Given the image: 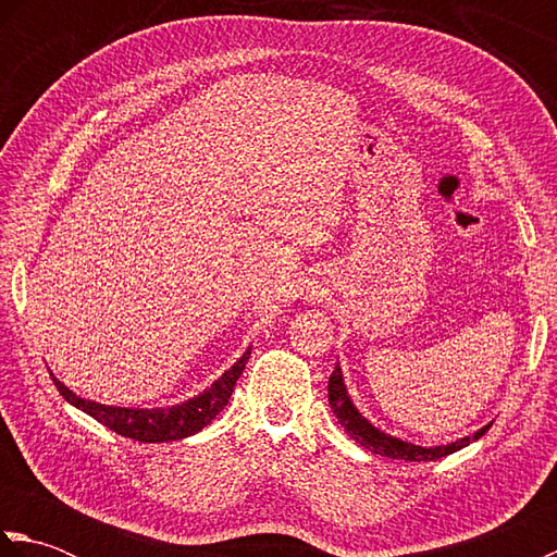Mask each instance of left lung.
<instances>
[{
    "label": "left lung",
    "mask_w": 557,
    "mask_h": 557,
    "mask_svg": "<svg viewBox=\"0 0 557 557\" xmlns=\"http://www.w3.org/2000/svg\"><path fill=\"white\" fill-rule=\"evenodd\" d=\"M327 401H330V407H333L335 417L339 419L342 425H345V431L354 437V441H357L361 447L371 449V453L381 455V457H389V459H405V461L441 459V457L457 453V449H461V447H467L471 441H479V437L491 429V425H486V429H481L474 435L461 437V441L449 443V445H437V447H421V445L397 441V437H389V435L377 431L375 425L366 421L361 413L357 411V407L351 405V399L347 395V387H345V383H342L339 366H335V371L327 381Z\"/></svg>",
    "instance_id": "1"
}]
</instances>
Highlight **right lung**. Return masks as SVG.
<instances>
[{
  "instance_id": "1",
  "label": "right lung",
  "mask_w": 557,
  "mask_h": 557,
  "mask_svg": "<svg viewBox=\"0 0 557 557\" xmlns=\"http://www.w3.org/2000/svg\"><path fill=\"white\" fill-rule=\"evenodd\" d=\"M248 357H251V349H246L244 357L236 361L230 371H224L220 381L212 383V387L206 389L203 395L170 409H124L98 405V401L83 399L71 393V389L64 383H59L54 375L52 381L59 389V395L71 401L74 407H78L81 411H86L88 417L100 421L102 425H108L110 431L124 437H134L138 443H170L203 431L206 425L218 417V411H222L224 405L230 401L234 385L239 381Z\"/></svg>"
}]
</instances>
